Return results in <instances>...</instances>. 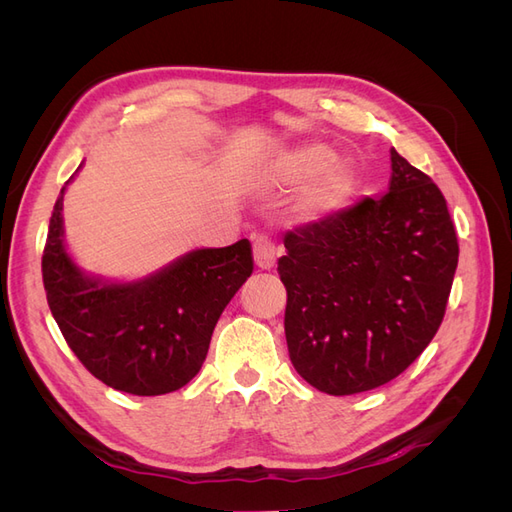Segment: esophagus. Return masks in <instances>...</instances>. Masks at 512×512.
<instances>
[{"label": "esophagus", "instance_id": "34e87169", "mask_svg": "<svg viewBox=\"0 0 512 512\" xmlns=\"http://www.w3.org/2000/svg\"><path fill=\"white\" fill-rule=\"evenodd\" d=\"M252 250H254V262L258 269H273L277 256H280V250H277V245L269 235H256Z\"/></svg>", "mask_w": 512, "mask_h": 512}]
</instances>
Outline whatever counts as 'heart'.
I'll return each mask as SVG.
<instances>
[{
	"mask_svg": "<svg viewBox=\"0 0 512 512\" xmlns=\"http://www.w3.org/2000/svg\"><path fill=\"white\" fill-rule=\"evenodd\" d=\"M324 145H301L277 156L267 175L277 185H294L310 179L301 190L294 211L305 222H318L342 209L354 192V170L344 160H331Z\"/></svg>",
	"mask_w": 512,
	"mask_h": 512,
	"instance_id": "1",
	"label": "heart"
}]
</instances>
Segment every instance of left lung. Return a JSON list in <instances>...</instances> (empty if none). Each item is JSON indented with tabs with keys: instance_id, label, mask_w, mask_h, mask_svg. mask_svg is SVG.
<instances>
[{
	"instance_id": "1",
	"label": "left lung",
	"mask_w": 512,
	"mask_h": 512,
	"mask_svg": "<svg viewBox=\"0 0 512 512\" xmlns=\"http://www.w3.org/2000/svg\"><path fill=\"white\" fill-rule=\"evenodd\" d=\"M389 192L286 232L277 273L299 376L329 395L378 389L438 333L459 258L440 188L391 149Z\"/></svg>"
}]
</instances>
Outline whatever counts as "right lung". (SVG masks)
<instances>
[{
  "mask_svg": "<svg viewBox=\"0 0 512 512\" xmlns=\"http://www.w3.org/2000/svg\"><path fill=\"white\" fill-rule=\"evenodd\" d=\"M66 185L42 254L46 301L61 335L111 389L143 397L181 389L203 367L224 307L254 271L250 241L194 250L145 280L106 282L81 271L66 250Z\"/></svg>",
  "mask_w": 512,
  "mask_h": 512,
  "instance_id": "1",
  "label": "right lung"
}]
</instances>
